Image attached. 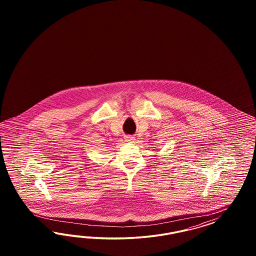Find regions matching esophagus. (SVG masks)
<instances>
[{
    "label": "esophagus",
    "mask_w": 256,
    "mask_h": 256,
    "mask_svg": "<svg viewBox=\"0 0 256 256\" xmlns=\"http://www.w3.org/2000/svg\"><path fill=\"white\" fill-rule=\"evenodd\" d=\"M124 140H126V142H135V138L132 137V136H126Z\"/></svg>",
    "instance_id": "1"
}]
</instances>
